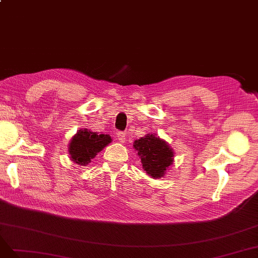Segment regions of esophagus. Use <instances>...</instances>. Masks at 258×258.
Segmentation results:
<instances>
[{
    "mask_svg": "<svg viewBox=\"0 0 258 258\" xmlns=\"http://www.w3.org/2000/svg\"><path fill=\"white\" fill-rule=\"evenodd\" d=\"M117 137L120 140V143H125V133L119 132L118 134H117Z\"/></svg>",
    "mask_w": 258,
    "mask_h": 258,
    "instance_id": "1",
    "label": "esophagus"
}]
</instances>
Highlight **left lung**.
Returning <instances> with one entry per match:
<instances>
[{
  "label": "left lung",
  "instance_id": "obj_1",
  "mask_svg": "<svg viewBox=\"0 0 258 258\" xmlns=\"http://www.w3.org/2000/svg\"><path fill=\"white\" fill-rule=\"evenodd\" d=\"M134 148L140 157L143 168L154 179L162 178L173 162V151L170 146L154 134H147L135 140Z\"/></svg>",
  "mask_w": 258,
  "mask_h": 258
}]
</instances>
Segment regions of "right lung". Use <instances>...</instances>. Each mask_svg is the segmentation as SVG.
<instances>
[{
  "instance_id": "add662e5",
  "label": "right lung",
  "mask_w": 258,
  "mask_h": 258,
  "mask_svg": "<svg viewBox=\"0 0 258 258\" xmlns=\"http://www.w3.org/2000/svg\"><path fill=\"white\" fill-rule=\"evenodd\" d=\"M111 137L107 134H98L95 132L79 130L69 146V153L74 163L78 165H88L98 152L111 143Z\"/></svg>"
}]
</instances>
